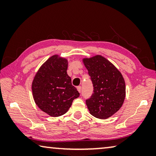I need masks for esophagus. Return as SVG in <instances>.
I'll return each mask as SVG.
<instances>
[{
	"label": "esophagus",
	"mask_w": 156,
	"mask_h": 156,
	"mask_svg": "<svg viewBox=\"0 0 156 156\" xmlns=\"http://www.w3.org/2000/svg\"><path fill=\"white\" fill-rule=\"evenodd\" d=\"M77 90L78 91L79 93H80V91H81V87L80 86L77 87Z\"/></svg>",
	"instance_id": "1"
}]
</instances>
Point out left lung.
Wrapping results in <instances>:
<instances>
[{
  "label": "left lung",
  "mask_w": 156,
  "mask_h": 156,
  "mask_svg": "<svg viewBox=\"0 0 156 156\" xmlns=\"http://www.w3.org/2000/svg\"><path fill=\"white\" fill-rule=\"evenodd\" d=\"M83 61L94 87L93 94L86 100L89 113L97 118L107 119L122 107L126 94L125 80L119 70L100 55Z\"/></svg>",
  "instance_id": "left-lung-1"
}]
</instances>
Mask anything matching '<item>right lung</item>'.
<instances>
[{
	"mask_svg": "<svg viewBox=\"0 0 156 156\" xmlns=\"http://www.w3.org/2000/svg\"><path fill=\"white\" fill-rule=\"evenodd\" d=\"M68 61L54 55L43 63L32 82L33 97L40 109L52 117L65 113L80 96L67 75Z\"/></svg>",
	"mask_w": 156,
	"mask_h": 156,
	"instance_id": "obj_1",
	"label": "right lung"
}]
</instances>
